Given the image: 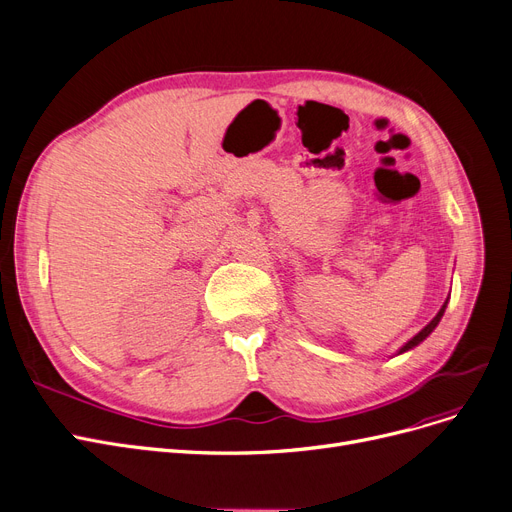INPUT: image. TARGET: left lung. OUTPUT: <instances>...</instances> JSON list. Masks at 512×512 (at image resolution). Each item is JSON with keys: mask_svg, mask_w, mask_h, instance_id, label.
<instances>
[{"mask_svg": "<svg viewBox=\"0 0 512 512\" xmlns=\"http://www.w3.org/2000/svg\"><path fill=\"white\" fill-rule=\"evenodd\" d=\"M448 299H450V297H448ZM448 299H446V303H443V305H441V309H439V311H437V316H435V318H433V320H431V322H429V324H427V326H425V328H422V330H420V332H418V335H414V337H412V339H410V341H408V343H404V345H402V347H399V349H397V353H395V355H402V353H406V351H410V349H414V347H416V345H420V343H422V341H425V339H427V337H429V335H431V332H433V330H435V328H437V324H439V322H441V318H443V314H446V307H448Z\"/></svg>", "mask_w": 512, "mask_h": 512, "instance_id": "obj_1", "label": "left lung"}]
</instances>
